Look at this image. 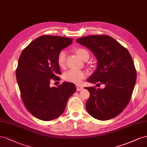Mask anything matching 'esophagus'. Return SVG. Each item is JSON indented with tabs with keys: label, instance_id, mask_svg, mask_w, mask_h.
<instances>
[{
	"label": "esophagus",
	"instance_id": "obj_1",
	"mask_svg": "<svg viewBox=\"0 0 147 147\" xmlns=\"http://www.w3.org/2000/svg\"><path fill=\"white\" fill-rule=\"evenodd\" d=\"M76 89L78 91H80L83 89V87L79 85H76Z\"/></svg>",
	"mask_w": 147,
	"mask_h": 147
}]
</instances>
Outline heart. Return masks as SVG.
I'll list each match as a JSON object with an SVG mask.
<instances>
[{"label": "heart", "mask_w": 147, "mask_h": 147, "mask_svg": "<svg viewBox=\"0 0 147 147\" xmlns=\"http://www.w3.org/2000/svg\"><path fill=\"white\" fill-rule=\"evenodd\" d=\"M74 52L76 55L84 61H87L90 57L89 52L82 47H77L74 49ZM66 58V53L65 51L61 50L58 54L57 63L58 65L61 68H63L65 65ZM84 73L81 71H73L70 70L67 71L64 74L63 79L67 82L78 84L80 82L82 79L84 78Z\"/></svg>", "instance_id": "heart-1"}]
</instances>
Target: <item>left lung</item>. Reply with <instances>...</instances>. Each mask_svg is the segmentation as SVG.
Instances as JSON below:
<instances>
[{"label":"left lung","mask_w":147,"mask_h":147,"mask_svg":"<svg viewBox=\"0 0 147 147\" xmlns=\"http://www.w3.org/2000/svg\"><path fill=\"white\" fill-rule=\"evenodd\" d=\"M89 49L97 60V67L87 81L105 86L85 87L90 97L86 108L93 118L106 121L115 118L127 107L136 82V70L128 50L107 35H91L76 40Z\"/></svg>","instance_id":"left-lung-1"}]
</instances>
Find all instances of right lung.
<instances>
[{"mask_svg":"<svg viewBox=\"0 0 147 147\" xmlns=\"http://www.w3.org/2000/svg\"><path fill=\"white\" fill-rule=\"evenodd\" d=\"M73 39L42 36L33 40L22 52L16 70L21 97L32 115L42 121H51L63 113L69 98L76 91L73 83L64 82L50 87L61 74L58 54L72 44Z\"/></svg>","mask_w":147,"mask_h":147,"instance_id":"add662e5","label":"right lung"}]
</instances>
